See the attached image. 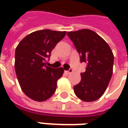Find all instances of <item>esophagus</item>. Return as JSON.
<instances>
[{
    "instance_id": "1",
    "label": "esophagus",
    "mask_w": 128,
    "mask_h": 128,
    "mask_svg": "<svg viewBox=\"0 0 128 128\" xmlns=\"http://www.w3.org/2000/svg\"><path fill=\"white\" fill-rule=\"evenodd\" d=\"M72 69H69L68 70H67V71H66V72L67 74H70V73H72Z\"/></svg>"
}]
</instances>
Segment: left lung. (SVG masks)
<instances>
[{
  "label": "left lung",
  "mask_w": 128,
  "mask_h": 128,
  "mask_svg": "<svg viewBox=\"0 0 128 128\" xmlns=\"http://www.w3.org/2000/svg\"><path fill=\"white\" fill-rule=\"evenodd\" d=\"M67 35L80 55V62L88 63L86 71L80 73V82L73 87L75 94L85 102L96 100L106 92L112 75V51L104 39L89 29Z\"/></svg>",
  "instance_id": "obj_1"
}]
</instances>
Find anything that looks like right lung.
Wrapping results in <instances>:
<instances>
[{
    "label": "right lung",
    "mask_w": 128,
    "mask_h": 128,
    "mask_svg": "<svg viewBox=\"0 0 128 128\" xmlns=\"http://www.w3.org/2000/svg\"><path fill=\"white\" fill-rule=\"evenodd\" d=\"M66 34V31L38 30L26 36L16 47L15 70L18 80L23 92L33 100H46L56 92L57 81L64 70L48 66L46 62Z\"/></svg>",
    "instance_id": "add662e5"
}]
</instances>
